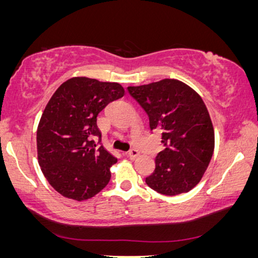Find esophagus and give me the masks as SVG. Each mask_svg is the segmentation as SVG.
<instances>
[{
    "instance_id": "34e87169",
    "label": "esophagus",
    "mask_w": 258,
    "mask_h": 258,
    "mask_svg": "<svg viewBox=\"0 0 258 258\" xmlns=\"http://www.w3.org/2000/svg\"><path fill=\"white\" fill-rule=\"evenodd\" d=\"M139 155H140L139 150H136V149H132V150L128 151V157L130 158V160H135V158L139 156Z\"/></svg>"
}]
</instances>
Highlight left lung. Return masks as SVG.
Returning a JSON list of instances; mask_svg holds the SVG:
<instances>
[{"instance_id": "1", "label": "left lung", "mask_w": 258, "mask_h": 258, "mask_svg": "<svg viewBox=\"0 0 258 258\" xmlns=\"http://www.w3.org/2000/svg\"><path fill=\"white\" fill-rule=\"evenodd\" d=\"M128 91L148 114L150 130L162 132L163 150L146 183L162 195L188 192L203 177L214 154V126L203 100L172 79L128 87Z\"/></svg>"}]
</instances>
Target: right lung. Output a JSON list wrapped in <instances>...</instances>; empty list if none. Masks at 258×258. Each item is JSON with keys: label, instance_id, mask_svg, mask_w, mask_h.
<instances>
[{"label": "right lung", "instance_id": "1", "mask_svg": "<svg viewBox=\"0 0 258 258\" xmlns=\"http://www.w3.org/2000/svg\"><path fill=\"white\" fill-rule=\"evenodd\" d=\"M123 95L118 83L73 77L49 100L38 123L37 157L44 177L62 196L91 199L110 181L117 158L100 144L97 115Z\"/></svg>", "mask_w": 258, "mask_h": 258}]
</instances>
